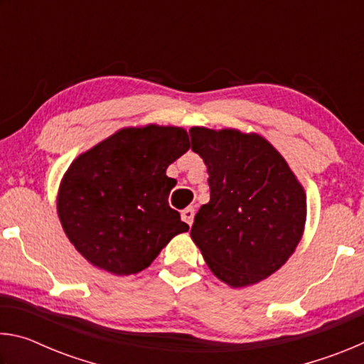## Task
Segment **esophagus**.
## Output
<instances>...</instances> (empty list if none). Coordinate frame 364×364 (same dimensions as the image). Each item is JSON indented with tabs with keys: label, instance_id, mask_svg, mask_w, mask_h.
<instances>
[{
	"label": "esophagus",
	"instance_id": "34e87169",
	"mask_svg": "<svg viewBox=\"0 0 364 364\" xmlns=\"http://www.w3.org/2000/svg\"><path fill=\"white\" fill-rule=\"evenodd\" d=\"M181 220L184 221V223H188L189 226L193 225V220H194V208H193V207L184 208V210L181 212Z\"/></svg>",
	"mask_w": 364,
	"mask_h": 364
}]
</instances>
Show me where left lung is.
<instances>
[{
    "instance_id": "8db88e82",
    "label": "left lung",
    "mask_w": 364,
    "mask_h": 364,
    "mask_svg": "<svg viewBox=\"0 0 364 364\" xmlns=\"http://www.w3.org/2000/svg\"><path fill=\"white\" fill-rule=\"evenodd\" d=\"M189 134L210 186L191 237L225 284H257L289 260L304 236L305 189L260 134L205 127H193Z\"/></svg>"
}]
</instances>
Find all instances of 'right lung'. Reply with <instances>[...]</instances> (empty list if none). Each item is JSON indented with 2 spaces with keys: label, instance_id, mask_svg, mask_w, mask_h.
<instances>
[{
  "label": "right lung",
  "instance_id": "obj_1",
  "mask_svg": "<svg viewBox=\"0 0 364 364\" xmlns=\"http://www.w3.org/2000/svg\"><path fill=\"white\" fill-rule=\"evenodd\" d=\"M189 149L181 127H128L73 160L58 193L65 236L93 267L136 274L189 226L168 205L167 168Z\"/></svg>",
  "mask_w": 364,
  "mask_h": 364
}]
</instances>
